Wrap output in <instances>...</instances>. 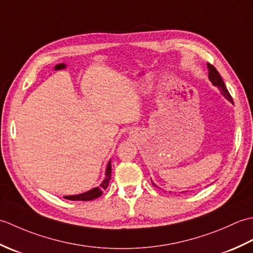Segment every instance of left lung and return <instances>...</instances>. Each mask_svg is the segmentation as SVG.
I'll return each instance as SVG.
<instances>
[{
    "label": "left lung",
    "mask_w": 253,
    "mask_h": 253,
    "mask_svg": "<svg viewBox=\"0 0 253 253\" xmlns=\"http://www.w3.org/2000/svg\"><path fill=\"white\" fill-rule=\"evenodd\" d=\"M208 68H209V79L211 80L212 84H213L214 85H216V87L222 91V93L224 94L225 98H226L227 100H229L230 102H232V103H234L232 95L229 94L228 90H227V88H226V85H225V84H224V82H223V79H222V77H221V75L218 74V72L216 71V68L214 67L213 65H211V64H208ZM152 185H153V186H157L155 184H153V182H152Z\"/></svg>",
    "instance_id": "obj_1"
}]
</instances>
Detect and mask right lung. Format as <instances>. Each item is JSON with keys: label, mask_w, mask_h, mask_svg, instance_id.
Segmentation results:
<instances>
[{"label": "right lung", "mask_w": 253, "mask_h": 253, "mask_svg": "<svg viewBox=\"0 0 253 253\" xmlns=\"http://www.w3.org/2000/svg\"><path fill=\"white\" fill-rule=\"evenodd\" d=\"M111 171H112V166H111V162H109L106 168V171H105V178L103 181H102V184L99 187H95L92 190L82 193V195L66 196L65 199H68V200H73V201H90V200H93L95 198H99L100 196H102V193H103V191L106 189L107 186L110 184Z\"/></svg>", "instance_id": "right-lung-1"}]
</instances>
